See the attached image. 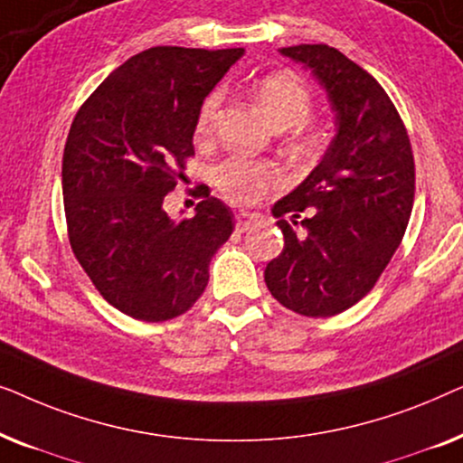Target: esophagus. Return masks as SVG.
Returning a JSON list of instances; mask_svg holds the SVG:
<instances>
[{
  "label": "esophagus",
  "instance_id": "34e87169",
  "mask_svg": "<svg viewBox=\"0 0 463 463\" xmlns=\"http://www.w3.org/2000/svg\"><path fill=\"white\" fill-rule=\"evenodd\" d=\"M259 221V214L257 213H246V211H240L236 214V230L238 232H246L250 230V227H255Z\"/></svg>",
  "mask_w": 463,
  "mask_h": 463
}]
</instances>
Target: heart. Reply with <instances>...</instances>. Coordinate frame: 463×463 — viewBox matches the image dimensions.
I'll use <instances>...</instances> for the list:
<instances>
[{"mask_svg": "<svg viewBox=\"0 0 463 463\" xmlns=\"http://www.w3.org/2000/svg\"><path fill=\"white\" fill-rule=\"evenodd\" d=\"M257 103L276 130H288L290 143L297 149H312L316 137L306 119L312 111V94L299 75L276 71L261 78L252 88ZM221 105V90H213L202 100L195 118V135L208 137ZM213 183L227 200L236 204H250L265 192L282 185V175L274 164L232 156L213 168Z\"/></svg>", "mask_w": 463, "mask_h": 463, "instance_id": "b5f03b06", "label": "heart"}]
</instances>
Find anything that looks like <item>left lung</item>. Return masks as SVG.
<instances>
[{
  "instance_id": "1",
  "label": "left lung",
  "mask_w": 463,
  "mask_h": 463,
  "mask_svg": "<svg viewBox=\"0 0 463 463\" xmlns=\"http://www.w3.org/2000/svg\"><path fill=\"white\" fill-rule=\"evenodd\" d=\"M280 52L326 90L335 137L307 179L271 208L284 249L265 268V284L284 307L328 318L363 299L401 246L415 195L413 151L394 103L363 67L326 43Z\"/></svg>"
}]
</instances>
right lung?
<instances>
[{
	"label": "right lung",
	"instance_id": "obj_1",
	"mask_svg": "<svg viewBox=\"0 0 463 463\" xmlns=\"http://www.w3.org/2000/svg\"><path fill=\"white\" fill-rule=\"evenodd\" d=\"M244 48L156 46L130 56L80 107L62 154L69 244L107 303L130 318L185 314L233 232V213L198 187L192 219L164 200L194 156L195 118Z\"/></svg>",
	"mask_w": 463,
	"mask_h": 463
}]
</instances>
